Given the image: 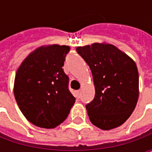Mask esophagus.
<instances>
[{"label": "esophagus", "instance_id": "34e87169", "mask_svg": "<svg viewBox=\"0 0 152 152\" xmlns=\"http://www.w3.org/2000/svg\"><path fill=\"white\" fill-rule=\"evenodd\" d=\"M76 98H78V99H79L80 96V90H77V91H76Z\"/></svg>", "mask_w": 152, "mask_h": 152}]
</instances>
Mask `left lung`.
Listing matches in <instances>:
<instances>
[{
    "instance_id": "obj_1",
    "label": "left lung",
    "mask_w": 152,
    "mask_h": 152,
    "mask_svg": "<svg viewBox=\"0 0 152 152\" xmlns=\"http://www.w3.org/2000/svg\"><path fill=\"white\" fill-rule=\"evenodd\" d=\"M92 72L95 96L86 105L89 120L103 130L119 127L137 105L139 80L134 60L113 45L94 43L76 48Z\"/></svg>"
}]
</instances>
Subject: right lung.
I'll list each match as a JSON object with an SVG mask.
<instances>
[{
    "label": "right lung",
    "mask_w": 152,
    "mask_h": 152,
    "mask_svg": "<svg viewBox=\"0 0 152 152\" xmlns=\"http://www.w3.org/2000/svg\"><path fill=\"white\" fill-rule=\"evenodd\" d=\"M67 45L37 48L25 58L15 75L14 94L26 119L36 126L53 129L66 120L76 99L68 89L63 66Z\"/></svg>",
    "instance_id": "add662e5"
}]
</instances>
